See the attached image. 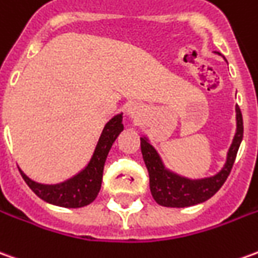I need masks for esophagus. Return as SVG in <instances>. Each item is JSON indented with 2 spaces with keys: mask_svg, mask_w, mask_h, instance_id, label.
Returning <instances> with one entry per match:
<instances>
[{
  "mask_svg": "<svg viewBox=\"0 0 258 258\" xmlns=\"http://www.w3.org/2000/svg\"><path fill=\"white\" fill-rule=\"evenodd\" d=\"M130 113H133V110H130Z\"/></svg>",
  "mask_w": 258,
  "mask_h": 258,
  "instance_id": "34e87169",
  "label": "esophagus"
}]
</instances>
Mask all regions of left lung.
I'll use <instances>...</instances> for the list:
<instances>
[{
  "label": "left lung",
  "instance_id": "obj_1",
  "mask_svg": "<svg viewBox=\"0 0 258 258\" xmlns=\"http://www.w3.org/2000/svg\"><path fill=\"white\" fill-rule=\"evenodd\" d=\"M236 120L237 130L228 152V160L221 172L208 179L190 180L167 172L154 147L145 138H141V152L149 173V187L152 197L158 204L173 208L191 207L207 201L222 187L233 167L243 138V117L239 106L236 107Z\"/></svg>",
  "mask_w": 258,
  "mask_h": 258
}]
</instances>
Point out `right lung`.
<instances>
[{"label": "right lung", "instance_id": "obj_1", "mask_svg": "<svg viewBox=\"0 0 258 258\" xmlns=\"http://www.w3.org/2000/svg\"><path fill=\"white\" fill-rule=\"evenodd\" d=\"M121 121H123V116L117 114L104 125L103 133L99 138L95 154L92 156L89 165L77 176H74L73 179L54 185L39 184L29 179L25 173H22V170H19L23 180L32 188V191L46 203L66 207V208H81L89 205L98 197L100 191L104 162L113 142L116 141L118 134L123 131L124 127Z\"/></svg>", "mask_w": 258, "mask_h": 258}]
</instances>
